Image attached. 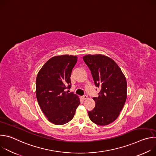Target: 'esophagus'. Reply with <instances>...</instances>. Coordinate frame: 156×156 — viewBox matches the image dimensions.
Here are the masks:
<instances>
[{
  "instance_id": "obj_1",
  "label": "esophagus",
  "mask_w": 156,
  "mask_h": 156,
  "mask_svg": "<svg viewBox=\"0 0 156 156\" xmlns=\"http://www.w3.org/2000/svg\"><path fill=\"white\" fill-rule=\"evenodd\" d=\"M82 99L83 100H85V99H87V96L86 95H84L83 97H82Z\"/></svg>"
}]
</instances>
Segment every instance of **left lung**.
Returning <instances> with one entry per match:
<instances>
[{"label": "left lung", "mask_w": 156, "mask_h": 156, "mask_svg": "<svg viewBox=\"0 0 156 156\" xmlns=\"http://www.w3.org/2000/svg\"><path fill=\"white\" fill-rule=\"evenodd\" d=\"M90 69L96 87L101 91L93 98L95 107L88 111L90 120L98 125H107L119 117L126 99L127 83L118 65L104 55H86L83 57Z\"/></svg>", "instance_id": "obj_1"}]
</instances>
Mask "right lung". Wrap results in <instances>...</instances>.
I'll use <instances>...</instances> for the list:
<instances>
[{"label":"right lung","mask_w":156,"mask_h":156,"mask_svg":"<svg viewBox=\"0 0 156 156\" xmlns=\"http://www.w3.org/2000/svg\"><path fill=\"white\" fill-rule=\"evenodd\" d=\"M78 57L55 56L44 64L37 73L36 95L44 114L51 123L60 125L70 122L80 104L77 95L69 93L70 76Z\"/></svg>","instance_id":"add662e5"}]
</instances>
